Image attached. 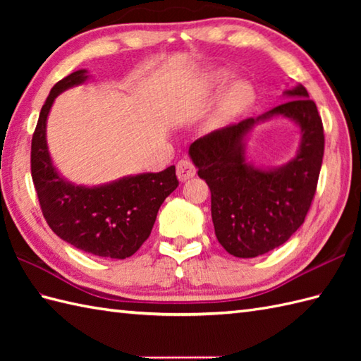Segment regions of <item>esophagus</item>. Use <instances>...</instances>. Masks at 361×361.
Here are the masks:
<instances>
[{"instance_id":"1","label":"esophagus","mask_w":361,"mask_h":361,"mask_svg":"<svg viewBox=\"0 0 361 361\" xmlns=\"http://www.w3.org/2000/svg\"><path fill=\"white\" fill-rule=\"evenodd\" d=\"M195 173H197V169L192 164V161L189 159L178 161V164H176V176H178L180 181L190 180L192 176H195Z\"/></svg>"}]
</instances>
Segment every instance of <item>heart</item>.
<instances>
[{
  "instance_id": "b5f03b06",
  "label": "heart",
  "mask_w": 361,
  "mask_h": 361,
  "mask_svg": "<svg viewBox=\"0 0 361 361\" xmlns=\"http://www.w3.org/2000/svg\"><path fill=\"white\" fill-rule=\"evenodd\" d=\"M252 96H255V91H252L250 83L237 82L225 99L226 110L235 111L243 109V106H247L252 101Z\"/></svg>"
}]
</instances>
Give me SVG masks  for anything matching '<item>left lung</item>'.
I'll use <instances>...</instances> for the list:
<instances>
[{
    "instance_id": "1",
    "label": "left lung",
    "mask_w": 361,
    "mask_h": 361,
    "mask_svg": "<svg viewBox=\"0 0 361 361\" xmlns=\"http://www.w3.org/2000/svg\"><path fill=\"white\" fill-rule=\"evenodd\" d=\"M286 94L295 99L198 137L189 147L198 176L211 190L217 239L235 257H257L286 243L304 224L317 192L324 155L323 121L302 85ZM276 114L298 122L303 142L287 166L260 171L244 161L243 137L259 118Z\"/></svg>"
}]
</instances>
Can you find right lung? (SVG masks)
I'll return each mask as SVG.
<instances>
[{"label": "right lung", "mask_w": 361, "mask_h": 361, "mask_svg": "<svg viewBox=\"0 0 361 361\" xmlns=\"http://www.w3.org/2000/svg\"><path fill=\"white\" fill-rule=\"evenodd\" d=\"M85 73H71L52 87L32 135L30 173L43 217L60 239L99 257L126 259L149 239L159 206L178 180L175 166L97 188L74 186L60 178L46 145V119L56 96L82 83Z\"/></svg>", "instance_id": "obj_1"}]
</instances>
